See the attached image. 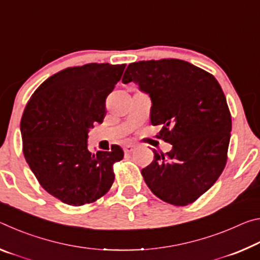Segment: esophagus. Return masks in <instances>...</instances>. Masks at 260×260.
Segmentation results:
<instances>
[{
  "label": "esophagus",
  "mask_w": 260,
  "mask_h": 260,
  "mask_svg": "<svg viewBox=\"0 0 260 260\" xmlns=\"http://www.w3.org/2000/svg\"><path fill=\"white\" fill-rule=\"evenodd\" d=\"M134 148H135V146H134V144H126V146L124 147V151L125 152H127V153H129V152H132V151H133L134 150Z\"/></svg>",
  "instance_id": "obj_1"
}]
</instances>
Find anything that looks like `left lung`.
<instances>
[{"label":"left lung","mask_w":260,"mask_h":260,"mask_svg":"<svg viewBox=\"0 0 260 260\" xmlns=\"http://www.w3.org/2000/svg\"><path fill=\"white\" fill-rule=\"evenodd\" d=\"M149 94L157 135L172 144L142 170L147 186L166 203L184 206L213 186L227 161L232 117L225 94L212 74L181 59L135 61L122 82Z\"/></svg>","instance_id":"1"}]
</instances>
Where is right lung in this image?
<instances>
[{
	"mask_svg": "<svg viewBox=\"0 0 260 260\" xmlns=\"http://www.w3.org/2000/svg\"><path fill=\"white\" fill-rule=\"evenodd\" d=\"M125 64L90 63L48 78L26 104L20 121L23 152L38 181L65 204L93 203L111 188L112 166L124 157L88 150V133L102 124L105 100L120 80Z\"/></svg>",
	"mask_w": 260,
	"mask_h": 260,
	"instance_id": "add662e5",
	"label": "right lung"
}]
</instances>
